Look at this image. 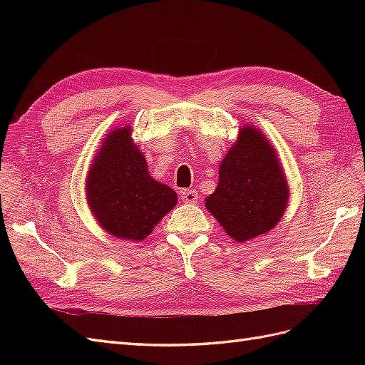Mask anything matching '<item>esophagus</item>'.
Returning <instances> with one entry per match:
<instances>
[{
  "label": "esophagus",
  "mask_w": 365,
  "mask_h": 365,
  "mask_svg": "<svg viewBox=\"0 0 365 365\" xmlns=\"http://www.w3.org/2000/svg\"><path fill=\"white\" fill-rule=\"evenodd\" d=\"M181 200L185 204H195L197 201V193L190 189H184V190H181Z\"/></svg>",
  "instance_id": "1"
}]
</instances>
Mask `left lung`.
I'll use <instances>...</instances> for the list:
<instances>
[{"label":"left lung","instance_id":"left-lung-1","mask_svg":"<svg viewBox=\"0 0 365 365\" xmlns=\"http://www.w3.org/2000/svg\"><path fill=\"white\" fill-rule=\"evenodd\" d=\"M289 189L271 143L254 126L242 128L219 168L205 207L236 242L267 233L283 216Z\"/></svg>","mask_w":365,"mask_h":365}]
</instances>
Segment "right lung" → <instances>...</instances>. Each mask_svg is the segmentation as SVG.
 I'll use <instances>...</instances> for the list:
<instances>
[{
	"instance_id": "1",
	"label": "right lung",
	"mask_w": 365,
	"mask_h": 365,
	"mask_svg": "<svg viewBox=\"0 0 365 365\" xmlns=\"http://www.w3.org/2000/svg\"><path fill=\"white\" fill-rule=\"evenodd\" d=\"M130 128L108 134L86 180V200L109 235L143 240L176 205L169 185L152 180L148 164L130 138Z\"/></svg>"
}]
</instances>
